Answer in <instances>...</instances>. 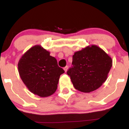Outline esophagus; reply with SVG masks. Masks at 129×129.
<instances>
[{
  "label": "esophagus",
  "instance_id": "esophagus-1",
  "mask_svg": "<svg viewBox=\"0 0 129 129\" xmlns=\"http://www.w3.org/2000/svg\"><path fill=\"white\" fill-rule=\"evenodd\" d=\"M63 70H64L65 72H66L67 71V70H68V66H66V67H65L63 68Z\"/></svg>",
  "mask_w": 129,
  "mask_h": 129
}]
</instances>
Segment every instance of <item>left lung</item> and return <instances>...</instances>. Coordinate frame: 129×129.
I'll return each mask as SVG.
<instances>
[{
    "label": "left lung",
    "mask_w": 129,
    "mask_h": 129,
    "mask_svg": "<svg viewBox=\"0 0 129 129\" xmlns=\"http://www.w3.org/2000/svg\"><path fill=\"white\" fill-rule=\"evenodd\" d=\"M72 65L67 73L74 87L81 92L90 93L106 81L112 59L100 47L91 45L75 52Z\"/></svg>",
    "instance_id": "left-lung-1"
}]
</instances>
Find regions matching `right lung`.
<instances>
[{
    "label": "right lung",
    "mask_w": 129,
    "mask_h": 129,
    "mask_svg": "<svg viewBox=\"0 0 129 129\" xmlns=\"http://www.w3.org/2000/svg\"><path fill=\"white\" fill-rule=\"evenodd\" d=\"M50 54L36 45L26 51L18 62L19 73L23 83L31 92L42 98L55 92L60 75L65 72Z\"/></svg>",
    "instance_id": "obj_1"
}]
</instances>
